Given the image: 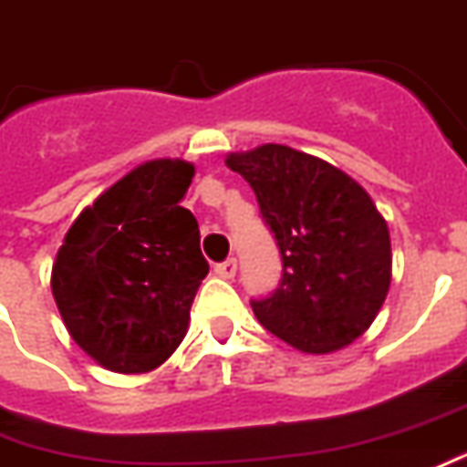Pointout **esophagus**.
Instances as JSON below:
<instances>
[{
  "label": "esophagus",
  "instance_id": "obj_1",
  "mask_svg": "<svg viewBox=\"0 0 467 467\" xmlns=\"http://www.w3.org/2000/svg\"><path fill=\"white\" fill-rule=\"evenodd\" d=\"M214 273L224 280L234 278V273H237V260H234V257H227L224 263H217V265H214Z\"/></svg>",
  "mask_w": 467,
  "mask_h": 467
}]
</instances>
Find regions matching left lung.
I'll list each match as a JSON object with an SVG mask.
<instances>
[{"label": "left lung", "mask_w": 467, "mask_h": 467, "mask_svg": "<svg viewBox=\"0 0 467 467\" xmlns=\"http://www.w3.org/2000/svg\"><path fill=\"white\" fill-rule=\"evenodd\" d=\"M275 234L283 278L253 301L270 334L306 354L348 347L377 318L392 280L389 230L354 179L280 143L230 154Z\"/></svg>", "instance_id": "8db88e82"}]
</instances>
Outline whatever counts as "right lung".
Returning a JSON list of instances; mask_svg holds the SVG:
<instances>
[{
    "mask_svg": "<svg viewBox=\"0 0 467 467\" xmlns=\"http://www.w3.org/2000/svg\"><path fill=\"white\" fill-rule=\"evenodd\" d=\"M194 166L156 159L106 189L70 224L52 263V296L73 341L110 371L161 367L189 328L210 273L200 224L184 210Z\"/></svg>",
    "mask_w": 467,
    "mask_h": 467,
    "instance_id": "add662e5",
    "label": "right lung"
}]
</instances>
